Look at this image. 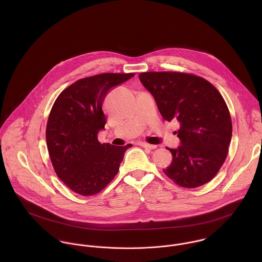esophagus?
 Here are the masks:
<instances>
[{"mask_svg":"<svg viewBox=\"0 0 262 262\" xmlns=\"http://www.w3.org/2000/svg\"><path fill=\"white\" fill-rule=\"evenodd\" d=\"M140 145L144 148H147V149H155L156 148V145H151V144L145 143V142H140Z\"/></svg>","mask_w":262,"mask_h":262,"instance_id":"34e87169","label":"esophagus"}]
</instances>
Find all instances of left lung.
I'll return each instance as SVG.
<instances>
[{"label": "left lung", "mask_w": 262, "mask_h": 262, "mask_svg": "<svg viewBox=\"0 0 262 262\" xmlns=\"http://www.w3.org/2000/svg\"><path fill=\"white\" fill-rule=\"evenodd\" d=\"M139 79L153 96L164 120L180 122L181 145L167 148L172 161L163 169L176 184L196 187L210 182L224 163L232 137L228 107L208 80L182 73H142Z\"/></svg>", "instance_id": "left-lung-1"}]
</instances>
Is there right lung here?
Listing matches in <instances>:
<instances>
[{
    "label": "right lung",
    "mask_w": 262,
    "mask_h": 262,
    "mask_svg": "<svg viewBox=\"0 0 262 262\" xmlns=\"http://www.w3.org/2000/svg\"><path fill=\"white\" fill-rule=\"evenodd\" d=\"M134 74H102L81 78L56 99L46 126L49 156L57 177L76 193L93 195L118 173L126 150L132 145L101 144L105 129L103 102L108 93Z\"/></svg>",
    "instance_id": "right-lung-1"
}]
</instances>
